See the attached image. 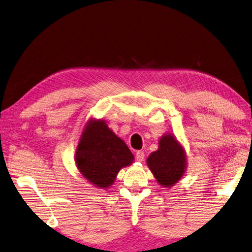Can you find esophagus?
I'll return each instance as SVG.
<instances>
[{
    "mask_svg": "<svg viewBox=\"0 0 252 252\" xmlns=\"http://www.w3.org/2000/svg\"><path fill=\"white\" fill-rule=\"evenodd\" d=\"M135 160L139 162H142L144 160V152L143 151H138L135 153Z\"/></svg>",
    "mask_w": 252,
    "mask_h": 252,
    "instance_id": "esophagus-1",
    "label": "esophagus"
}]
</instances>
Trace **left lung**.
I'll use <instances>...</instances> for the list:
<instances>
[{
  "label": "left lung",
  "mask_w": 252,
  "mask_h": 252,
  "mask_svg": "<svg viewBox=\"0 0 252 252\" xmlns=\"http://www.w3.org/2000/svg\"><path fill=\"white\" fill-rule=\"evenodd\" d=\"M148 165L161 186H173L185 173L186 158L182 147L171 134L162 136L159 149L148 158Z\"/></svg>",
  "instance_id": "obj_1"
}]
</instances>
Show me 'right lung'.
Segmentation results:
<instances>
[{"instance_id":"add662e5","label":"right lung","mask_w":252,"mask_h":252,"mask_svg":"<svg viewBox=\"0 0 252 252\" xmlns=\"http://www.w3.org/2000/svg\"><path fill=\"white\" fill-rule=\"evenodd\" d=\"M75 161L84 178L96 187L108 188L120 169L132 163L133 155L103 121H91L80 140Z\"/></svg>"}]
</instances>
